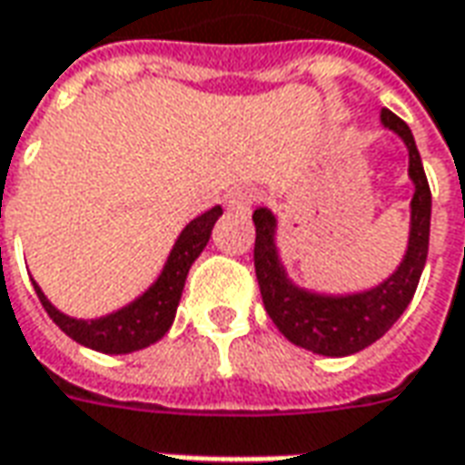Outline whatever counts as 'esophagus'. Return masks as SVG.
Here are the masks:
<instances>
[{
    "mask_svg": "<svg viewBox=\"0 0 465 465\" xmlns=\"http://www.w3.org/2000/svg\"><path fill=\"white\" fill-rule=\"evenodd\" d=\"M226 206L236 213L252 212L253 193L249 192V189H233V192H229V196H226Z\"/></svg>",
    "mask_w": 465,
    "mask_h": 465,
    "instance_id": "34e87169",
    "label": "esophagus"
}]
</instances>
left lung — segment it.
<instances>
[{"label": "left lung", "instance_id": "obj_1", "mask_svg": "<svg viewBox=\"0 0 465 465\" xmlns=\"http://www.w3.org/2000/svg\"><path fill=\"white\" fill-rule=\"evenodd\" d=\"M381 124L399 134L409 149V176L416 192L411 199V233L406 256L396 272L369 292L329 296L299 289L283 272L276 249V216L269 209H256V243L253 266L262 289L263 309L272 316L276 329L296 346L322 356H351L379 341L416 293L420 272L429 256L430 232V189L420 153L413 142L409 124L383 109Z\"/></svg>", "mask_w": 465, "mask_h": 465}]
</instances>
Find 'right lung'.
Segmentation results:
<instances>
[{
  "instance_id": "right-lung-1",
  "label": "right lung",
  "mask_w": 465,
  "mask_h": 465,
  "mask_svg": "<svg viewBox=\"0 0 465 465\" xmlns=\"http://www.w3.org/2000/svg\"><path fill=\"white\" fill-rule=\"evenodd\" d=\"M222 213V206H213L202 216H196L193 222L186 223V229L179 233L169 259L163 263V272L159 273V279L136 302L124 306L119 312L109 313V316L92 319V322L72 319L66 313L56 312L42 293L39 283L32 282L36 296L45 306V312L49 313V319L69 339H74L76 343H82L86 349L102 351V353H132V351L146 349L172 329L176 306H179L183 283H186V273L192 269V263L199 259L203 246L209 243L213 223Z\"/></svg>"
}]
</instances>
